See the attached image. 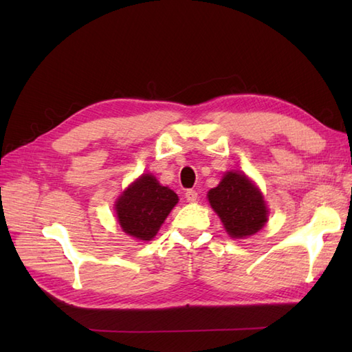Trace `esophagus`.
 <instances>
[{"mask_svg":"<svg viewBox=\"0 0 352 352\" xmlns=\"http://www.w3.org/2000/svg\"><path fill=\"white\" fill-rule=\"evenodd\" d=\"M184 197H186V201H188V203H195V201L198 199V192L190 189V190L184 193Z\"/></svg>","mask_w":352,"mask_h":352,"instance_id":"obj_1","label":"esophagus"}]
</instances>
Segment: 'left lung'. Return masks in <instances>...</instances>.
Instances as JSON below:
<instances>
[{
  "label": "left lung",
  "mask_w": 352,
  "mask_h": 352,
  "mask_svg": "<svg viewBox=\"0 0 352 352\" xmlns=\"http://www.w3.org/2000/svg\"><path fill=\"white\" fill-rule=\"evenodd\" d=\"M223 228L233 239L256 234L267 222V207L260 189L242 172L230 170L207 193Z\"/></svg>",
  "instance_id": "1"
}]
</instances>
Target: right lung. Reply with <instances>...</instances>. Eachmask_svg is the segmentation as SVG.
Instances as JSON below:
<instances>
[{
  "mask_svg": "<svg viewBox=\"0 0 352 352\" xmlns=\"http://www.w3.org/2000/svg\"><path fill=\"white\" fill-rule=\"evenodd\" d=\"M177 203L174 190L162 186L154 175L142 174L116 199V218L124 233L151 241Z\"/></svg>",
  "mask_w": 352,
  "mask_h": 352,
  "instance_id": "right-lung-1",
  "label": "right lung"
}]
</instances>
